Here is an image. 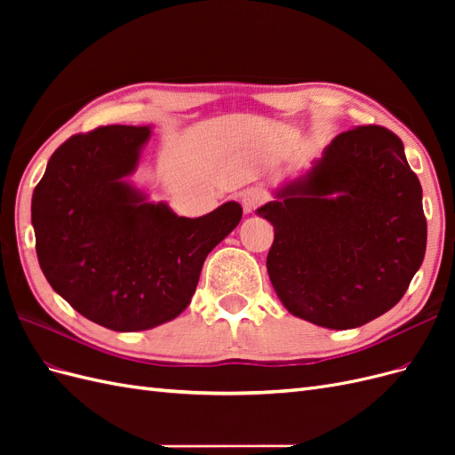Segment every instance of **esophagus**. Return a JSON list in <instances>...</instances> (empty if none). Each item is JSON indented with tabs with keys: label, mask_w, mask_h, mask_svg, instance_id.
I'll list each match as a JSON object with an SVG mask.
<instances>
[{
	"label": "esophagus",
	"mask_w": 455,
	"mask_h": 455,
	"mask_svg": "<svg viewBox=\"0 0 455 455\" xmlns=\"http://www.w3.org/2000/svg\"><path fill=\"white\" fill-rule=\"evenodd\" d=\"M267 201V196L264 189L259 188H251L246 189L243 194V206H244V212H252L256 211L259 204H264Z\"/></svg>",
	"instance_id": "obj_1"
}]
</instances>
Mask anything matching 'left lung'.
<instances>
[{
  "mask_svg": "<svg viewBox=\"0 0 455 455\" xmlns=\"http://www.w3.org/2000/svg\"><path fill=\"white\" fill-rule=\"evenodd\" d=\"M258 209L275 228L267 273L292 315L332 330L396 306L427 246L421 184L398 136L339 132L299 180Z\"/></svg>",
  "mask_w": 455,
  "mask_h": 455,
  "instance_id": "8db88e82",
  "label": "left lung"
}]
</instances>
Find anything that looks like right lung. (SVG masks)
Segmentation results:
<instances>
[{
	"mask_svg": "<svg viewBox=\"0 0 455 455\" xmlns=\"http://www.w3.org/2000/svg\"><path fill=\"white\" fill-rule=\"evenodd\" d=\"M148 127H99L68 139L34 189L36 252L49 284L77 313L116 332H136L180 315L214 246L237 228L239 203L201 218L123 182Z\"/></svg>",
	"mask_w": 455,
	"mask_h": 455,
	"instance_id": "add662e5",
	"label": "right lung"
}]
</instances>
